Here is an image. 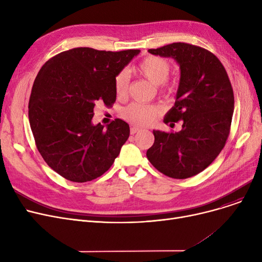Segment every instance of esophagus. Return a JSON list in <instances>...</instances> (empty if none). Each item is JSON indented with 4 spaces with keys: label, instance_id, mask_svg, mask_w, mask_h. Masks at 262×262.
<instances>
[{
    "label": "esophagus",
    "instance_id": "esophagus-1",
    "mask_svg": "<svg viewBox=\"0 0 262 262\" xmlns=\"http://www.w3.org/2000/svg\"><path fill=\"white\" fill-rule=\"evenodd\" d=\"M138 132H140L139 127H137V126H132L130 127V135H135L136 133H138Z\"/></svg>",
    "mask_w": 262,
    "mask_h": 262
}]
</instances>
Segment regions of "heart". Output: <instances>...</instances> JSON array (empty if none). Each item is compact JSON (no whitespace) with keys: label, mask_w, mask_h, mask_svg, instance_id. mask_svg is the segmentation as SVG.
<instances>
[{"label":"heart","mask_w":262,"mask_h":262,"mask_svg":"<svg viewBox=\"0 0 262 262\" xmlns=\"http://www.w3.org/2000/svg\"><path fill=\"white\" fill-rule=\"evenodd\" d=\"M137 71L147 78L152 84L162 86L169 77L171 66L167 59L162 57L147 56L137 67ZM127 89L128 74L125 71H122L115 78V90L118 98H125ZM164 90L170 92L171 88H166ZM159 114L160 108L158 106L144 103H132L122 110V117L137 125H145V124L153 122Z\"/></svg>","instance_id":"obj_1"}]
</instances>
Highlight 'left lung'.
Segmentation results:
<instances>
[{
	"instance_id": "1",
	"label": "left lung",
	"mask_w": 262,
	"mask_h": 262,
	"mask_svg": "<svg viewBox=\"0 0 262 262\" xmlns=\"http://www.w3.org/2000/svg\"><path fill=\"white\" fill-rule=\"evenodd\" d=\"M148 53L180 66L175 103L163 122L183 125L178 133L154 129L146 157L162 174L185 180L204 171L225 145L235 107L231 84L221 61L203 48L175 42Z\"/></svg>"
}]
</instances>
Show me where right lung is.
Instances as JSON below:
<instances>
[{"label":"right lung","mask_w":262,"mask_h":262,"mask_svg":"<svg viewBox=\"0 0 262 262\" xmlns=\"http://www.w3.org/2000/svg\"><path fill=\"white\" fill-rule=\"evenodd\" d=\"M139 53L76 48L40 69L29 103L31 129L48 166L66 180L86 183L100 177L128 139L125 121L116 119L104 128L92 123L93 109L116 102L115 78Z\"/></svg>","instance_id":"1"}]
</instances>
